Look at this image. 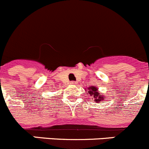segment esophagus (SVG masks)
Masks as SVG:
<instances>
[{
    "instance_id": "obj_1",
    "label": "esophagus",
    "mask_w": 149,
    "mask_h": 149,
    "mask_svg": "<svg viewBox=\"0 0 149 149\" xmlns=\"http://www.w3.org/2000/svg\"><path fill=\"white\" fill-rule=\"evenodd\" d=\"M70 84H71V85H77V82H74V81H72V82H70Z\"/></svg>"
}]
</instances>
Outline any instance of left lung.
Segmentation results:
<instances>
[{
	"instance_id": "1",
	"label": "left lung",
	"mask_w": 149,
	"mask_h": 149,
	"mask_svg": "<svg viewBox=\"0 0 149 149\" xmlns=\"http://www.w3.org/2000/svg\"><path fill=\"white\" fill-rule=\"evenodd\" d=\"M87 92L88 93V94L91 95V96L93 97V99L94 101H95V102L100 103V101H104V98H103L102 95H101V94H100V93L98 92V88H97L96 87H90V88H88V90H87Z\"/></svg>"
}]
</instances>
